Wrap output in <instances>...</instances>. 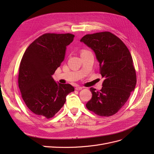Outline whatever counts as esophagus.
<instances>
[{
  "label": "esophagus",
  "mask_w": 154,
  "mask_h": 154,
  "mask_svg": "<svg viewBox=\"0 0 154 154\" xmlns=\"http://www.w3.org/2000/svg\"><path fill=\"white\" fill-rule=\"evenodd\" d=\"M75 89L77 90V91L82 90V87H80V86H77V87H75Z\"/></svg>",
  "instance_id": "obj_1"
}]
</instances>
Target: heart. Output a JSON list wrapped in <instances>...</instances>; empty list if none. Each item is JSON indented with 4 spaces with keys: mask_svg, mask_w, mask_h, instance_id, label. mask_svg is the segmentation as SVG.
Masks as SVG:
<instances>
[{
    "mask_svg": "<svg viewBox=\"0 0 154 154\" xmlns=\"http://www.w3.org/2000/svg\"><path fill=\"white\" fill-rule=\"evenodd\" d=\"M87 51H87V50H82V53H81V54H82V53H83L87 52Z\"/></svg>",
    "mask_w": 154,
    "mask_h": 154,
    "instance_id": "1",
    "label": "heart"
}]
</instances>
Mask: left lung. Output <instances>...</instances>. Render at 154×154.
Wrapping results in <instances>:
<instances>
[{
  "mask_svg": "<svg viewBox=\"0 0 154 154\" xmlns=\"http://www.w3.org/2000/svg\"><path fill=\"white\" fill-rule=\"evenodd\" d=\"M80 41L94 51L105 78L100 91L90 88L92 96L86 107L97 116H112L124 106L136 85L131 54L123 41L109 31L86 35Z\"/></svg>",
  "mask_w": 154,
  "mask_h": 154,
  "instance_id": "8db88e82",
  "label": "left lung"
}]
</instances>
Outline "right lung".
Segmentation results:
<instances>
[{
    "label": "right lung",
    "instance_id": "1",
    "mask_svg": "<svg viewBox=\"0 0 154 154\" xmlns=\"http://www.w3.org/2000/svg\"><path fill=\"white\" fill-rule=\"evenodd\" d=\"M74 37L71 33H45L32 42L23 55L18 87L26 106L37 116L53 118L74 91L71 85L57 83L52 77Z\"/></svg>",
    "mask_w": 154,
    "mask_h": 154
}]
</instances>
